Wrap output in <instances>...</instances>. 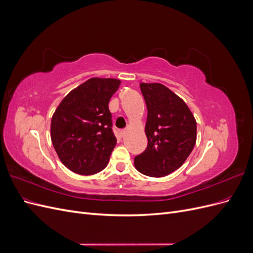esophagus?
<instances>
[{
    "instance_id": "esophagus-1",
    "label": "esophagus",
    "mask_w": 253,
    "mask_h": 253,
    "mask_svg": "<svg viewBox=\"0 0 253 253\" xmlns=\"http://www.w3.org/2000/svg\"><path fill=\"white\" fill-rule=\"evenodd\" d=\"M126 134V129H121V131H120V136L124 137Z\"/></svg>"
}]
</instances>
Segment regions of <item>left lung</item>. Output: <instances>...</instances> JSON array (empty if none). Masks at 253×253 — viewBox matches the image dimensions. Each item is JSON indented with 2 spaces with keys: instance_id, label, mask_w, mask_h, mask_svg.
I'll list each match as a JSON object with an SVG mask.
<instances>
[{
  "instance_id": "obj_1",
  "label": "left lung",
  "mask_w": 253,
  "mask_h": 253,
  "mask_svg": "<svg viewBox=\"0 0 253 253\" xmlns=\"http://www.w3.org/2000/svg\"><path fill=\"white\" fill-rule=\"evenodd\" d=\"M148 108V147L136 156L137 171L164 177L180 168L196 142V120L186 102L160 83H140Z\"/></svg>"
}]
</instances>
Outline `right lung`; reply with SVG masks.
<instances>
[{"label":"right lung","instance_id":"right-lung-1","mask_svg":"<svg viewBox=\"0 0 253 253\" xmlns=\"http://www.w3.org/2000/svg\"><path fill=\"white\" fill-rule=\"evenodd\" d=\"M120 83L114 78H90L71 90L53 113L52 145L61 163L74 173L91 175L108 166L117 143L109 102Z\"/></svg>","mask_w":253,"mask_h":253}]
</instances>
